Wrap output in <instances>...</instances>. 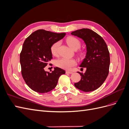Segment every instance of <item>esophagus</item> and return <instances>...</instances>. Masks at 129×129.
<instances>
[{"instance_id":"1","label":"esophagus","mask_w":129,"mask_h":129,"mask_svg":"<svg viewBox=\"0 0 129 129\" xmlns=\"http://www.w3.org/2000/svg\"><path fill=\"white\" fill-rule=\"evenodd\" d=\"M66 74H73V72H72L68 71H66Z\"/></svg>"}]
</instances>
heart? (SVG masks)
Listing matches in <instances>:
<instances>
[{
  "instance_id": "heart-1",
  "label": "heart",
  "mask_w": 129,
  "mask_h": 129,
  "mask_svg": "<svg viewBox=\"0 0 129 129\" xmlns=\"http://www.w3.org/2000/svg\"><path fill=\"white\" fill-rule=\"evenodd\" d=\"M68 46L72 49L74 50H77L81 46L80 41L74 37H69L66 39ZM60 45V42L57 41L52 45L50 47L51 53L54 55H56L58 54V50ZM83 52H80V55L82 56L83 55ZM55 64L57 67L63 68L64 69H70L73 66L76 64V62L74 58H69L67 57H62L56 60L55 61Z\"/></svg>"
}]
</instances>
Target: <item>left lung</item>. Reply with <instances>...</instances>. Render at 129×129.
<instances>
[{"instance_id":"8db88e82","label":"left lung","mask_w":129,"mask_h":129,"mask_svg":"<svg viewBox=\"0 0 129 129\" xmlns=\"http://www.w3.org/2000/svg\"><path fill=\"white\" fill-rule=\"evenodd\" d=\"M71 34L81 38L87 47L85 57L80 66L86 68V71L84 74L78 72L81 79L74 85L84 92L95 90L102 85L109 74L110 54L107 45L100 35L88 28L76 30Z\"/></svg>"}]
</instances>
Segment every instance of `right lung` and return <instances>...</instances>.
Instances as JSON below:
<instances>
[{
    "label": "right lung",
    "mask_w": 129,
    "mask_h": 129,
    "mask_svg": "<svg viewBox=\"0 0 129 129\" xmlns=\"http://www.w3.org/2000/svg\"><path fill=\"white\" fill-rule=\"evenodd\" d=\"M65 35L38 29L25 40L20 54L21 74L27 85L34 91L46 93L52 90L59 77L66 73L58 67H54L50 73L44 69L53 58L51 46Z\"/></svg>",
    "instance_id": "add662e5"
}]
</instances>
